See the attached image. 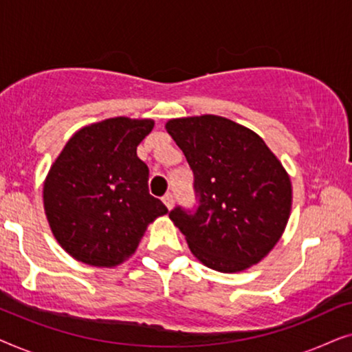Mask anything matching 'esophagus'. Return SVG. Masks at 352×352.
Masks as SVG:
<instances>
[{
  "instance_id": "34e87169",
  "label": "esophagus",
  "mask_w": 352,
  "mask_h": 352,
  "mask_svg": "<svg viewBox=\"0 0 352 352\" xmlns=\"http://www.w3.org/2000/svg\"><path fill=\"white\" fill-rule=\"evenodd\" d=\"M163 204H165L166 205V208L168 210H171L173 208V204H175V199H173V195L171 194H165V195H163Z\"/></svg>"
}]
</instances>
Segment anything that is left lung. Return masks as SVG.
<instances>
[{"instance_id":"1","label":"left lung","mask_w":352,"mask_h":352,"mask_svg":"<svg viewBox=\"0 0 352 352\" xmlns=\"http://www.w3.org/2000/svg\"><path fill=\"white\" fill-rule=\"evenodd\" d=\"M200 197L195 214L179 206L170 219L206 267L232 274L258 264L280 240L292 213V181L252 129L219 117L168 120Z\"/></svg>"}]
</instances>
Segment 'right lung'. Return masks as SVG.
<instances>
[{"label": "right lung", "instance_id": "obj_1", "mask_svg": "<svg viewBox=\"0 0 352 352\" xmlns=\"http://www.w3.org/2000/svg\"><path fill=\"white\" fill-rule=\"evenodd\" d=\"M153 120L115 117L78 129L47 171L43 205L51 232L76 261L115 267L136 252L147 226L168 213L148 194L138 146Z\"/></svg>", "mask_w": 352, "mask_h": 352}]
</instances>
